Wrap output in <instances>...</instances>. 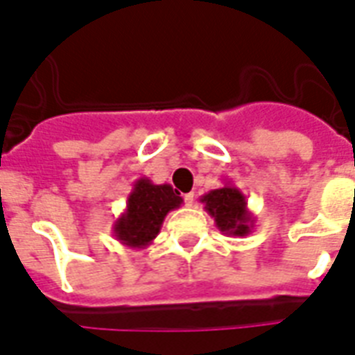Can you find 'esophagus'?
Masks as SVG:
<instances>
[{"label":"esophagus","instance_id":"1","mask_svg":"<svg viewBox=\"0 0 355 355\" xmlns=\"http://www.w3.org/2000/svg\"><path fill=\"white\" fill-rule=\"evenodd\" d=\"M193 201H196V196H193V193H186V196H184L186 207H191V205H193Z\"/></svg>","mask_w":355,"mask_h":355}]
</instances>
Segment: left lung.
<instances>
[{"instance_id":"1","label":"left lung","mask_w":355,"mask_h":355,"mask_svg":"<svg viewBox=\"0 0 355 355\" xmlns=\"http://www.w3.org/2000/svg\"><path fill=\"white\" fill-rule=\"evenodd\" d=\"M205 211L214 218V224L227 237H246L254 230L256 218L248 209V201L237 186L225 182L222 188L211 190L199 199Z\"/></svg>"}]
</instances>
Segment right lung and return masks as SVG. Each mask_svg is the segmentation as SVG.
<instances>
[{
    "instance_id": "right-lung-1",
    "label": "right lung",
    "mask_w": 355,
    "mask_h": 355,
    "mask_svg": "<svg viewBox=\"0 0 355 355\" xmlns=\"http://www.w3.org/2000/svg\"><path fill=\"white\" fill-rule=\"evenodd\" d=\"M182 205V198L171 184H154L150 178L135 180L128 196L125 211L112 224L118 243L128 248H146L157 237L165 216Z\"/></svg>"
}]
</instances>
